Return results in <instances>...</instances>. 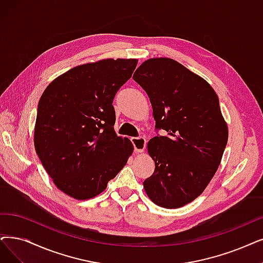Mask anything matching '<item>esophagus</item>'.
<instances>
[{
  "mask_svg": "<svg viewBox=\"0 0 263 263\" xmlns=\"http://www.w3.org/2000/svg\"><path fill=\"white\" fill-rule=\"evenodd\" d=\"M132 142H133V145H134V149L136 152H142L145 148V139L143 137H141V136H139V137H133L130 138Z\"/></svg>",
  "mask_w": 263,
  "mask_h": 263,
  "instance_id": "1",
  "label": "esophagus"
}]
</instances>
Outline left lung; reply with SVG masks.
<instances>
[{
    "instance_id": "8db88e82",
    "label": "left lung",
    "mask_w": 263,
    "mask_h": 263,
    "mask_svg": "<svg viewBox=\"0 0 263 263\" xmlns=\"http://www.w3.org/2000/svg\"><path fill=\"white\" fill-rule=\"evenodd\" d=\"M134 81L148 93L155 130L148 151L155 170L143 181L151 201L179 208L205 190L221 161L228 126L209 84L170 58H152L136 70Z\"/></svg>"
}]
</instances>
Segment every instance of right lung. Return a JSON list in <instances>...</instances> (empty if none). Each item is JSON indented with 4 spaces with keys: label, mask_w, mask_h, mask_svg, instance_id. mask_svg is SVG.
I'll return each mask as SVG.
<instances>
[{
    "label": "right lung",
    "mask_w": 263,
    "mask_h": 263,
    "mask_svg": "<svg viewBox=\"0 0 263 263\" xmlns=\"http://www.w3.org/2000/svg\"><path fill=\"white\" fill-rule=\"evenodd\" d=\"M137 62L106 59L78 66L52 81L41 96L35 151L66 194L77 199L98 195L127 163L134 146L115 134L112 103Z\"/></svg>",
    "instance_id": "1"
}]
</instances>
